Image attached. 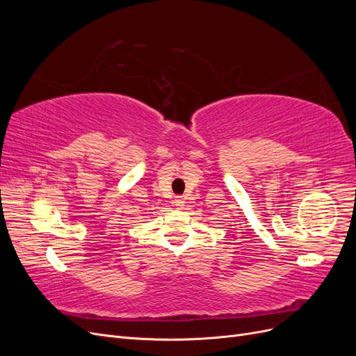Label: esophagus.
<instances>
[{
	"label": "esophagus",
	"mask_w": 356,
	"mask_h": 356,
	"mask_svg": "<svg viewBox=\"0 0 356 356\" xmlns=\"http://www.w3.org/2000/svg\"><path fill=\"white\" fill-rule=\"evenodd\" d=\"M174 203H175V207H177L178 209H182V207H184V199H182L181 196H178V197H175Z\"/></svg>",
	"instance_id": "esophagus-1"
}]
</instances>
